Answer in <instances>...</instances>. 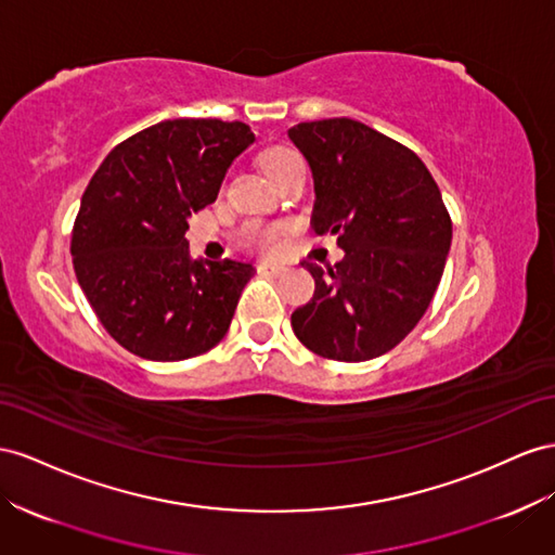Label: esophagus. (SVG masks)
Instances as JSON below:
<instances>
[{"mask_svg": "<svg viewBox=\"0 0 555 555\" xmlns=\"http://www.w3.org/2000/svg\"><path fill=\"white\" fill-rule=\"evenodd\" d=\"M257 271H259V273H266V275H273V278H280V275H284V273H287V268H284L282 263H271V261H261V263L257 266Z\"/></svg>", "mask_w": 555, "mask_h": 555, "instance_id": "obj_1", "label": "esophagus"}]
</instances>
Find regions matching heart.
Returning <instances> with one entry per match:
<instances>
[{
    "mask_svg": "<svg viewBox=\"0 0 555 555\" xmlns=\"http://www.w3.org/2000/svg\"><path fill=\"white\" fill-rule=\"evenodd\" d=\"M259 163H261L263 172L278 184L280 179L287 177L294 168L304 166V158L289 146H271L261 154ZM289 231H292V227H287V223L249 221L241 231V243H243V247L254 249V251L275 254V251H280L284 237L289 235Z\"/></svg>",
    "mask_w": 555,
    "mask_h": 555,
    "instance_id": "b5f03b06",
    "label": "heart"
}]
</instances>
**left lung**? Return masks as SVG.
<instances>
[{
    "instance_id": "left-lung-1",
    "label": "left lung",
    "mask_w": 555,
    "mask_h": 555,
    "mask_svg": "<svg viewBox=\"0 0 555 555\" xmlns=\"http://www.w3.org/2000/svg\"><path fill=\"white\" fill-rule=\"evenodd\" d=\"M314 179L312 229L346 251L334 268L306 261L310 301L296 338L336 362H366L406 338L437 292L453 223L434 177L409 146L354 118L289 130Z\"/></svg>"
}]
</instances>
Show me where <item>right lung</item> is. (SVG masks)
<instances>
[{
    "label": "right lung",
    "instance_id": "obj_1",
    "mask_svg": "<svg viewBox=\"0 0 555 555\" xmlns=\"http://www.w3.org/2000/svg\"><path fill=\"white\" fill-rule=\"evenodd\" d=\"M251 142L241 121L172 118L116 144L88 182L72 229L74 273L128 352L182 362L227 336L254 268L193 261L184 233Z\"/></svg>",
    "mask_w": 555,
    "mask_h": 555
}]
</instances>
